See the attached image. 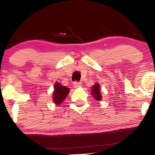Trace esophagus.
Wrapping results in <instances>:
<instances>
[{"instance_id":"1","label":"esophagus","mask_w":155,"mask_h":155,"mask_svg":"<svg viewBox=\"0 0 155 155\" xmlns=\"http://www.w3.org/2000/svg\"><path fill=\"white\" fill-rule=\"evenodd\" d=\"M82 83H80V82H75L74 83H73V86H74L75 88H79V87H82Z\"/></svg>"}]
</instances>
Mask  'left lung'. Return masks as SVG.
I'll return each mask as SVG.
<instances>
[{"label": "left lung", "instance_id": "1", "mask_svg": "<svg viewBox=\"0 0 155 155\" xmlns=\"http://www.w3.org/2000/svg\"><path fill=\"white\" fill-rule=\"evenodd\" d=\"M91 94L93 96V97L96 101H101L102 100V94H101V89H100V85L97 82L95 83V85H94L91 87Z\"/></svg>", "mask_w": 155, "mask_h": 155}]
</instances>
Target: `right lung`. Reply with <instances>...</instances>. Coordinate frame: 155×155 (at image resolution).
I'll list each match as a JSON object with an SVG mask.
<instances>
[{
  "label": "right lung",
  "mask_w": 155,
  "mask_h": 155,
  "mask_svg": "<svg viewBox=\"0 0 155 155\" xmlns=\"http://www.w3.org/2000/svg\"><path fill=\"white\" fill-rule=\"evenodd\" d=\"M70 92V88L66 86H63L60 83L56 82L54 84V92H53L52 100L56 105H60L63 103L65 98Z\"/></svg>",
  "instance_id": "1"
}]
</instances>
